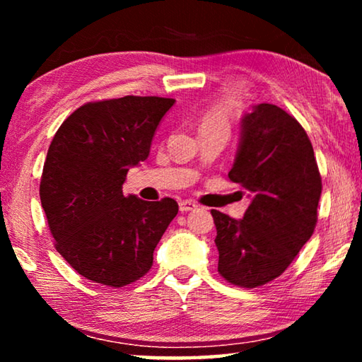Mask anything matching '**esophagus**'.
<instances>
[{
    "label": "esophagus",
    "instance_id": "34e87169",
    "mask_svg": "<svg viewBox=\"0 0 362 362\" xmlns=\"http://www.w3.org/2000/svg\"><path fill=\"white\" fill-rule=\"evenodd\" d=\"M179 207L182 212H189V211H194L196 207H198V204L194 203V201H189V199H185V201H180L179 203Z\"/></svg>",
    "mask_w": 362,
    "mask_h": 362
}]
</instances>
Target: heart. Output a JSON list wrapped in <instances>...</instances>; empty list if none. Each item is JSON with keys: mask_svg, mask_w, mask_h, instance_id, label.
<instances>
[{"mask_svg": "<svg viewBox=\"0 0 362 362\" xmlns=\"http://www.w3.org/2000/svg\"><path fill=\"white\" fill-rule=\"evenodd\" d=\"M231 107L233 102L225 100L207 110L203 116V121H201V127H225V129H228Z\"/></svg>", "mask_w": 362, "mask_h": 362, "instance_id": "1", "label": "heart"}]
</instances>
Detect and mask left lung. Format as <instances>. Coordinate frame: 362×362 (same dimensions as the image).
Here are the masks:
<instances>
[{
	"label": "left lung",
	"mask_w": 362,
	"mask_h": 362,
	"mask_svg": "<svg viewBox=\"0 0 362 362\" xmlns=\"http://www.w3.org/2000/svg\"><path fill=\"white\" fill-rule=\"evenodd\" d=\"M231 182L250 193L244 217L212 209L218 273L240 287L281 276L313 235L321 198L315 151L300 122L272 103L241 118Z\"/></svg>",
	"instance_id": "obj_1"
}]
</instances>
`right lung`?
Masks as SVG:
<instances>
[{
    "mask_svg": "<svg viewBox=\"0 0 362 362\" xmlns=\"http://www.w3.org/2000/svg\"><path fill=\"white\" fill-rule=\"evenodd\" d=\"M174 99L126 95L89 102L49 145L40 196L57 252L86 279L122 287L148 273L153 250L179 212L173 198L122 194L127 170L150 155Z\"/></svg>",
    "mask_w": 362,
    "mask_h": 362,
    "instance_id": "obj_1",
    "label": "right lung"
}]
</instances>
